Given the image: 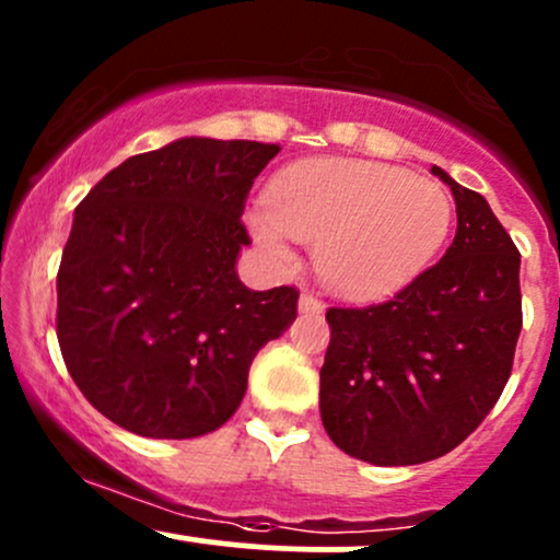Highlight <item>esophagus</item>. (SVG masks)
Instances as JSON below:
<instances>
[{"instance_id": "esophagus-1", "label": "esophagus", "mask_w": 560, "mask_h": 560, "mask_svg": "<svg viewBox=\"0 0 560 560\" xmlns=\"http://www.w3.org/2000/svg\"><path fill=\"white\" fill-rule=\"evenodd\" d=\"M300 313H313V316H320L324 313V302L318 298H313V294H300V302H298Z\"/></svg>"}]
</instances>
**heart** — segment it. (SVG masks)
Returning a JSON list of instances; mask_svg holds the SVG:
<instances>
[{
	"mask_svg": "<svg viewBox=\"0 0 560 560\" xmlns=\"http://www.w3.org/2000/svg\"><path fill=\"white\" fill-rule=\"evenodd\" d=\"M253 210V240L279 260L292 240L316 244V268L334 292L387 298L413 284L445 247L453 199L445 186L369 160H313L268 184Z\"/></svg>",
	"mask_w": 560,
	"mask_h": 560,
	"instance_id": "1",
	"label": "heart"
}]
</instances>
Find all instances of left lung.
<instances>
[{
    "label": "left lung",
    "mask_w": 560,
    "mask_h": 560,
    "mask_svg": "<svg viewBox=\"0 0 560 560\" xmlns=\"http://www.w3.org/2000/svg\"><path fill=\"white\" fill-rule=\"evenodd\" d=\"M458 213L436 266L389 302L331 307L320 421L352 458L416 466L458 447L498 402L522 331V255L490 202L432 165Z\"/></svg>",
    "instance_id": "8db88e82"
}]
</instances>
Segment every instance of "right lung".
<instances>
[{"label":"right lung","mask_w":560,"mask_h":560,"mask_svg":"<svg viewBox=\"0 0 560 560\" xmlns=\"http://www.w3.org/2000/svg\"><path fill=\"white\" fill-rule=\"evenodd\" d=\"M279 144L184 137L124 160L73 213L57 339L89 402L126 432L195 440L240 408L262 345L298 318L292 287L236 273L244 197Z\"/></svg>","instance_id":"add662e5"}]
</instances>
